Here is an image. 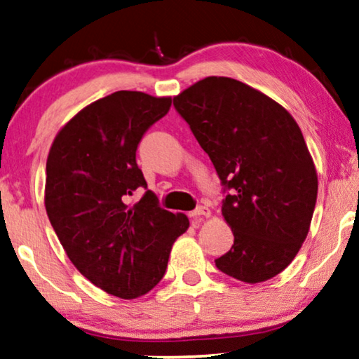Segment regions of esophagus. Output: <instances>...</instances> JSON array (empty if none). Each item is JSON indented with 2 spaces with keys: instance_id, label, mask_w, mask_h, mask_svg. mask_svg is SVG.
Returning <instances> with one entry per match:
<instances>
[{
  "instance_id": "obj_1",
  "label": "esophagus",
  "mask_w": 359,
  "mask_h": 359,
  "mask_svg": "<svg viewBox=\"0 0 359 359\" xmlns=\"http://www.w3.org/2000/svg\"><path fill=\"white\" fill-rule=\"evenodd\" d=\"M210 216H211V211L208 210V208H205V206L196 208L195 211L190 212V217L191 219H201V217H210Z\"/></svg>"
}]
</instances>
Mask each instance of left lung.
<instances>
[{"label":"left lung","mask_w":359,"mask_h":359,"mask_svg":"<svg viewBox=\"0 0 359 359\" xmlns=\"http://www.w3.org/2000/svg\"><path fill=\"white\" fill-rule=\"evenodd\" d=\"M174 106L229 191L222 216L233 245L217 269L247 283L280 274L306 238L318 198L316 168L295 119L229 77L200 80L174 96Z\"/></svg>","instance_id":"obj_1"}]
</instances>
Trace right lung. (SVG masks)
Masks as SVG:
<instances>
[{
  "label": "right lung",
  "instance_id": "right-lung-1",
  "mask_svg": "<svg viewBox=\"0 0 359 359\" xmlns=\"http://www.w3.org/2000/svg\"><path fill=\"white\" fill-rule=\"evenodd\" d=\"M169 96L111 93L64 126L46 159L45 208L62 248L80 274L109 295L132 299L163 279L177 237L190 222L165 211L147 190L137 147L170 108Z\"/></svg>",
  "mask_w": 359,
  "mask_h": 359
}]
</instances>
